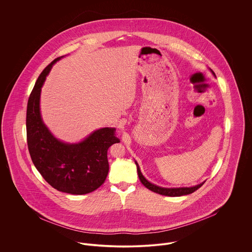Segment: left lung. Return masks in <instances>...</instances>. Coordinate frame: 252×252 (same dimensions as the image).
<instances>
[{"mask_svg": "<svg viewBox=\"0 0 252 252\" xmlns=\"http://www.w3.org/2000/svg\"><path fill=\"white\" fill-rule=\"evenodd\" d=\"M213 73L215 74V72H213ZM136 165H137L138 175H139V179L141 180V182L144 184L147 189H149V190H151V191H153L155 193H158L160 195H165V196H170V197H179V196H183V195H188V194L193 193L197 189H199L205 183V181H204V182H202V183H200V184H198L196 186H193V187H180V188H164V187H160V186H157V185H154V184L150 183L148 180H146L144 176H143V174H142V172L140 170V167H139L137 162H136Z\"/></svg>", "mask_w": 252, "mask_h": 252, "instance_id": "obj_1", "label": "left lung"}]
</instances>
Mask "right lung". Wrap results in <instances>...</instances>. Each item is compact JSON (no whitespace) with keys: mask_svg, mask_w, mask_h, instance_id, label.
<instances>
[{"mask_svg":"<svg viewBox=\"0 0 252 252\" xmlns=\"http://www.w3.org/2000/svg\"><path fill=\"white\" fill-rule=\"evenodd\" d=\"M54 59L36 79L30 94L26 130L27 144L32 161L41 177L58 191L82 195L93 192L107 179L108 149L119 143L114 128H102L78 144H65L54 138L42 122L39 111L41 86Z\"/></svg>","mask_w":252,"mask_h":252,"instance_id":"add662e5","label":"right lung"}]
</instances>
